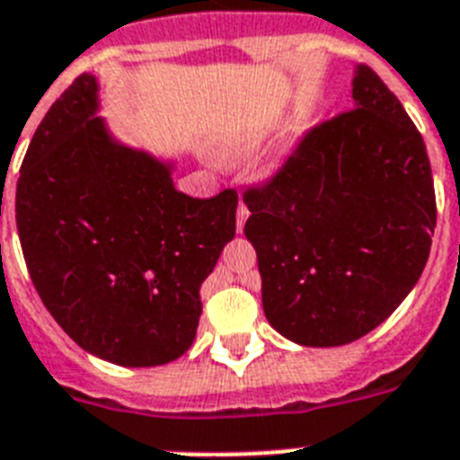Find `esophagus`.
Masks as SVG:
<instances>
[{"instance_id": "esophagus-1", "label": "esophagus", "mask_w": 460, "mask_h": 460, "mask_svg": "<svg viewBox=\"0 0 460 460\" xmlns=\"http://www.w3.org/2000/svg\"><path fill=\"white\" fill-rule=\"evenodd\" d=\"M246 218H249V209H246V204L239 202V207H237V233H242V230H244Z\"/></svg>"}]
</instances>
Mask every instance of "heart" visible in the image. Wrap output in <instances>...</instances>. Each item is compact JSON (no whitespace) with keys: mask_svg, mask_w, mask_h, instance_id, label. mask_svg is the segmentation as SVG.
I'll list each match as a JSON object with an SVG mask.
<instances>
[{"mask_svg":"<svg viewBox=\"0 0 460 460\" xmlns=\"http://www.w3.org/2000/svg\"><path fill=\"white\" fill-rule=\"evenodd\" d=\"M256 146H258V139H239V141H233V144H227L223 155H226L227 160H239V158H244V155H249L251 151H256Z\"/></svg>","mask_w":460,"mask_h":460,"instance_id":"b5f03b06","label":"heart"}]
</instances>
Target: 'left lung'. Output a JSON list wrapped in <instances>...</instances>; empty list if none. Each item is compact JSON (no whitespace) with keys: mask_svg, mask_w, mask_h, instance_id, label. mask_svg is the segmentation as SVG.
Returning <instances> with one entry per match:
<instances>
[{"mask_svg":"<svg viewBox=\"0 0 460 460\" xmlns=\"http://www.w3.org/2000/svg\"><path fill=\"white\" fill-rule=\"evenodd\" d=\"M351 97L244 192L262 309L302 347H342L384 323L417 286L438 221L426 144L398 97L365 65Z\"/></svg>","mask_w":460,"mask_h":460,"instance_id":"8db88e82","label":"left lung"}]
</instances>
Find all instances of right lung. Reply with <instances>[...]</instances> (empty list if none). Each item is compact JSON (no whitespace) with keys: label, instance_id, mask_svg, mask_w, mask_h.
Returning <instances> with one entry per match:
<instances>
[{"label":"right lung","instance_id":"1","mask_svg":"<svg viewBox=\"0 0 460 460\" xmlns=\"http://www.w3.org/2000/svg\"><path fill=\"white\" fill-rule=\"evenodd\" d=\"M100 107L97 78L81 74L34 132L15 188L22 256L84 351L123 367L172 363L195 342L237 192H179L174 160L118 141Z\"/></svg>","mask_w":460,"mask_h":460}]
</instances>
